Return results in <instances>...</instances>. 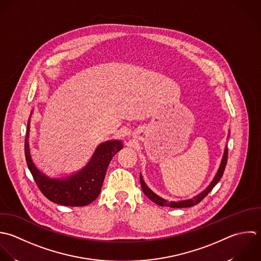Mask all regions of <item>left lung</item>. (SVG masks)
<instances>
[{
  "mask_svg": "<svg viewBox=\"0 0 261 261\" xmlns=\"http://www.w3.org/2000/svg\"><path fill=\"white\" fill-rule=\"evenodd\" d=\"M227 161H228V146H226L225 148V152H224V156H223V160H222V163H221V166L218 170V173L217 175L215 176L214 180L212 181V183L207 186V188L202 191L201 193H199L198 195H196L195 197L191 198V199H187V200H181V201H168L162 197H160L159 195H156L155 193H153L148 187L147 185L144 183L143 179H142V176L140 174V184H141V188H142V191L144 192V194L153 202H155L156 204L161 205V206H170V207H174V208H182V207H191V206H194L196 204H198L212 190L213 188L219 183V181L222 179L223 177V174H224V171H225V168H226V165H227Z\"/></svg>",
  "mask_w": 261,
  "mask_h": 261,
  "instance_id": "8db88e82",
  "label": "left lung"
}]
</instances>
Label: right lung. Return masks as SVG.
<instances>
[{
    "mask_svg": "<svg viewBox=\"0 0 261 261\" xmlns=\"http://www.w3.org/2000/svg\"><path fill=\"white\" fill-rule=\"evenodd\" d=\"M32 113V112H31ZM29 123L25 137V159L28 169L41 193L50 201L66 206H84L95 200L101 190L107 169L113 156L123 148L121 140L100 143L88 164L79 172L64 179H53L33 164L28 144Z\"/></svg>",
    "mask_w": 261,
    "mask_h": 261,
    "instance_id": "add662e5",
    "label": "right lung"
}]
</instances>
